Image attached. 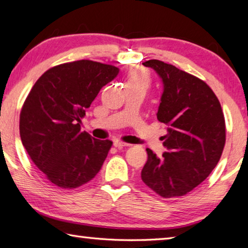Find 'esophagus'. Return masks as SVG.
I'll return each instance as SVG.
<instances>
[{
  "label": "esophagus",
  "mask_w": 248,
  "mask_h": 248,
  "mask_svg": "<svg viewBox=\"0 0 248 248\" xmlns=\"http://www.w3.org/2000/svg\"><path fill=\"white\" fill-rule=\"evenodd\" d=\"M114 145L116 146V148H118V149L124 148V146H130L129 143H124V142H121V141H115L114 142Z\"/></svg>",
  "instance_id": "34e87169"
}]
</instances>
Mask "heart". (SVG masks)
<instances>
[{
    "mask_svg": "<svg viewBox=\"0 0 248 248\" xmlns=\"http://www.w3.org/2000/svg\"><path fill=\"white\" fill-rule=\"evenodd\" d=\"M129 84H142V85L148 86L149 77L144 70L142 69H134L130 71L127 78V85Z\"/></svg>",
    "mask_w": 248,
    "mask_h": 248,
    "instance_id": "b5f03b06",
    "label": "heart"
}]
</instances>
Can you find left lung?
<instances>
[{
    "label": "left lung",
    "instance_id": "obj_1",
    "mask_svg": "<svg viewBox=\"0 0 248 248\" xmlns=\"http://www.w3.org/2000/svg\"><path fill=\"white\" fill-rule=\"evenodd\" d=\"M162 79L157 119L167 125L166 152L146 149L143 183L163 198L187 195L208 177L223 152L225 120L219 99L202 79L159 60L142 63Z\"/></svg>",
    "mask_w": 248,
    "mask_h": 248
}]
</instances>
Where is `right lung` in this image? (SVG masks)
Segmentation results:
<instances>
[{"label": "right lung", "mask_w": 248, "mask_h": 248, "mask_svg": "<svg viewBox=\"0 0 248 248\" xmlns=\"http://www.w3.org/2000/svg\"><path fill=\"white\" fill-rule=\"evenodd\" d=\"M118 73L114 65L74 61L46 71L29 92L20 111V139L50 183L73 189L102 169L112 142L82 132V118Z\"/></svg>", "instance_id": "add662e5"}]
</instances>
